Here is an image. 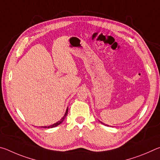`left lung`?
Here are the masks:
<instances>
[{
    "mask_svg": "<svg viewBox=\"0 0 160 160\" xmlns=\"http://www.w3.org/2000/svg\"><path fill=\"white\" fill-rule=\"evenodd\" d=\"M100 123H102V124H104V125H105V124H104V123H102V121H100ZM106 126H108V125H107V124H106Z\"/></svg>",
    "mask_w": 160,
    "mask_h": 160,
    "instance_id": "obj_1",
    "label": "left lung"
}]
</instances>
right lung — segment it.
I'll return each instance as SVG.
<instances>
[{"label": "right lung", "mask_w": 160, "mask_h": 160, "mask_svg": "<svg viewBox=\"0 0 160 160\" xmlns=\"http://www.w3.org/2000/svg\"><path fill=\"white\" fill-rule=\"evenodd\" d=\"M68 107L67 109H66V113H65L64 116H63V117L61 118V119L60 121H57V122L55 123H53V124H52V125H51V126H41V127H42V128H54V127H56V126H58V125H60V124H61L63 122V121L65 120V118H66V116H67V114H68Z\"/></svg>", "instance_id": "add662e5"}]
</instances>
